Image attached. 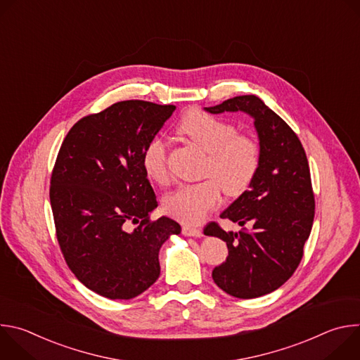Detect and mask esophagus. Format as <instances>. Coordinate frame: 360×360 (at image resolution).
Returning <instances> with one entry per match:
<instances>
[{"mask_svg": "<svg viewBox=\"0 0 360 360\" xmlns=\"http://www.w3.org/2000/svg\"><path fill=\"white\" fill-rule=\"evenodd\" d=\"M182 233H184L185 236H195V238L203 236L202 229H199V228H191V226H184V228H182Z\"/></svg>", "mask_w": 360, "mask_h": 360, "instance_id": "esophagus-1", "label": "esophagus"}]
</instances>
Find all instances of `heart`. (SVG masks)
Instances as JSON below:
<instances>
[{
	"label": "heart",
	"instance_id": "b5f03b06",
	"mask_svg": "<svg viewBox=\"0 0 360 360\" xmlns=\"http://www.w3.org/2000/svg\"><path fill=\"white\" fill-rule=\"evenodd\" d=\"M179 132L208 153L203 176L210 179L178 186L165 196L164 208L181 222L198 224L221 203L222 186L231 196H238L250 186L261 165V148L252 136L236 134L233 124L199 110L184 115ZM142 167L152 181H169L168 152L161 138L146 143Z\"/></svg>",
	"mask_w": 360,
	"mask_h": 360
}]
</instances>
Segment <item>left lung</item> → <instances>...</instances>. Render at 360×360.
<instances>
[{
  "mask_svg": "<svg viewBox=\"0 0 360 360\" xmlns=\"http://www.w3.org/2000/svg\"><path fill=\"white\" fill-rule=\"evenodd\" d=\"M205 111H242L253 118L259 138L258 174L221 214L250 231L225 232L215 222L203 229L228 245L226 261L212 271L215 283L239 299L259 297L281 288L303 256L315 217L309 164L296 134L259 96H235Z\"/></svg>",
  "mask_w": 360,
  "mask_h": 360,
  "instance_id": "obj_1",
  "label": "left lung"
}]
</instances>
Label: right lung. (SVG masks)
<instances>
[{
    "instance_id": "add662e5",
    "label": "right lung",
    "mask_w": 360,
    "mask_h": 360,
    "mask_svg": "<svg viewBox=\"0 0 360 360\" xmlns=\"http://www.w3.org/2000/svg\"><path fill=\"white\" fill-rule=\"evenodd\" d=\"M174 111L121 101L79 120L60 148L49 188L57 239L77 279L101 296L145 292L160 278L161 246L181 233L168 217L150 221L158 202L142 167L146 143Z\"/></svg>"
}]
</instances>
